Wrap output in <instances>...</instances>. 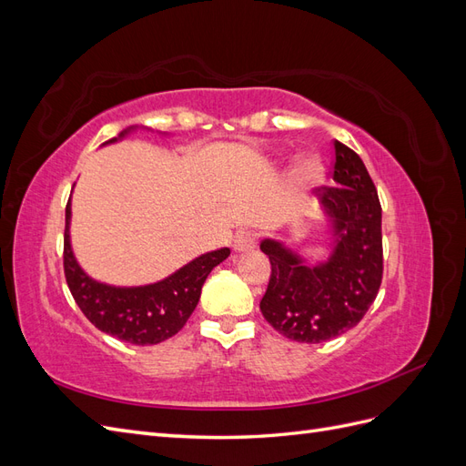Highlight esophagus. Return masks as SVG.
<instances>
[{"mask_svg": "<svg viewBox=\"0 0 466 466\" xmlns=\"http://www.w3.org/2000/svg\"><path fill=\"white\" fill-rule=\"evenodd\" d=\"M255 247H257V233H252V231H248V229L238 231V233L235 235V238H233V248L238 250V252L252 250Z\"/></svg>", "mask_w": 466, "mask_h": 466, "instance_id": "34e87169", "label": "esophagus"}]
</instances>
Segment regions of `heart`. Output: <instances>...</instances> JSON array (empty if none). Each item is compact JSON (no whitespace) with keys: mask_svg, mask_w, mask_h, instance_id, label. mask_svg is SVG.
<instances>
[{"mask_svg":"<svg viewBox=\"0 0 466 466\" xmlns=\"http://www.w3.org/2000/svg\"><path fill=\"white\" fill-rule=\"evenodd\" d=\"M301 177L309 182H319L322 178V165L317 159H307L301 165Z\"/></svg>","mask_w":466,"mask_h":466,"instance_id":"heart-1","label":"heart"}]
</instances>
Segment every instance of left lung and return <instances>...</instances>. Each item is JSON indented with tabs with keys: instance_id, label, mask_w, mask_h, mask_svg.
<instances>
[{
	"instance_id": "left-lung-1",
	"label": "left lung",
	"mask_w": 466,
	"mask_h": 466,
	"mask_svg": "<svg viewBox=\"0 0 466 466\" xmlns=\"http://www.w3.org/2000/svg\"><path fill=\"white\" fill-rule=\"evenodd\" d=\"M332 178L315 192L334 221L336 247L327 264L303 266L278 241L260 243L272 274L260 311L289 340L320 344L354 329L383 279V235L377 188L360 155L334 139Z\"/></svg>"
}]
</instances>
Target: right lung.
I'll list each match as a JSON object with an SVG mask.
<instances>
[{
	"mask_svg": "<svg viewBox=\"0 0 466 466\" xmlns=\"http://www.w3.org/2000/svg\"><path fill=\"white\" fill-rule=\"evenodd\" d=\"M69 216H72V208L67 202L64 274L69 291L81 313L98 330L136 346L159 344L185 327L198 305L208 274L231 252L229 248L208 252L157 284L144 288H112L91 279L77 266L72 247H69Z\"/></svg>",
	"mask_w": 466,
	"mask_h": 466,
	"instance_id": "1",
	"label": "right lung"
}]
</instances>
